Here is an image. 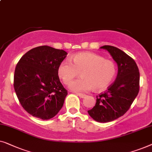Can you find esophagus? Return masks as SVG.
<instances>
[{
    "label": "esophagus",
    "instance_id": "1",
    "mask_svg": "<svg viewBox=\"0 0 152 152\" xmlns=\"http://www.w3.org/2000/svg\"><path fill=\"white\" fill-rule=\"evenodd\" d=\"M77 95H78L79 97H80V98H84L86 97V95L83 94H79V93H78V94H77Z\"/></svg>",
    "mask_w": 152,
    "mask_h": 152
}]
</instances>
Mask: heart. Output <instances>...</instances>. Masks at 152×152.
Masks as SVG:
<instances>
[{"instance_id":"1","label":"heart","mask_w":152,"mask_h":152,"mask_svg":"<svg viewBox=\"0 0 152 152\" xmlns=\"http://www.w3.org/2000/svg\"><path fill=\"white\" fill-rule=\"evenodd\" d=\"M69 60L59 64L58 74L65 85H69L80 73L81 77L74 81L70 88L76 92L88 91L91 89L102 91L111 84L116 76L117 67L114 62L94 53L76 54Z\"/></svg>"}]
</instances>
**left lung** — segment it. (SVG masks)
I'll return each instance as SVG.
<instances>
[{"instance_id":"obj_1","label":"left lung","mask_w":152,"mask_h":152,"mask_svg":"<svg viewBox=\"0 0 152 152\" xmlns=\"http://www.w3.org/2000/svg\"><path fill=\"white\" fill-rule=\"evenodd\" d=\"M107 50L118 65L114 83L96 96L95 106L87 111L99 123H107L123 116L131 107L139 91L140 73L134 60L114 46L100 48Z\"/></svg>"}]
</instances>
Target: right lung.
I'll return each mask as SVG.
<instances>
[{
    "label": "right lung",
    "instance_id": "add662e5",
    "mask_svg": "<svg viewBox=\"0 0 152 152\" xmlns=\"http://www.w3.org/2000/svg\"><path fill=\"white\" fill-rule=\"evenodd\" d=\"M67 53L43 45L31 49L17 63L14 87L19 102L31 116L54 117L63 107L67 91L58 75L59 64Z\"/></svg>",
    "mask_w": 152,
    "mask_h": 152
}]
</instances>
